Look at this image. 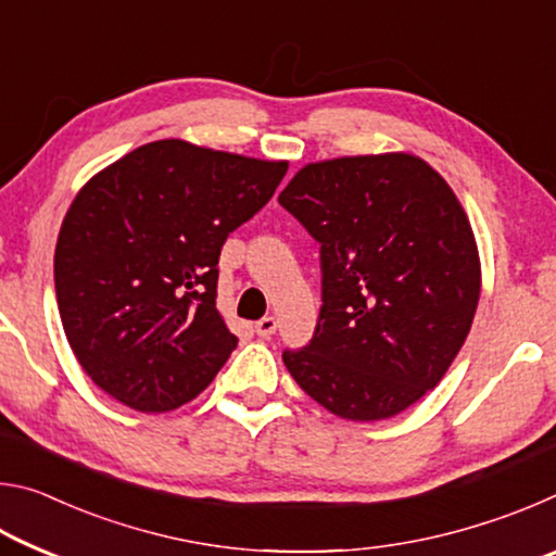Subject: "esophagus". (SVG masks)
Here are the masks:
<instances>
[{"label":"esophagus","instance_id":"1","mask_svg":"<svg viewBox=\"0 0 556 556\" xmlns=\"http://www.w3.org/2000/svg\"><path fill=\"white\" fill-rule=\"evenodd\" d=\"M277 318L275 316H265V318H260V321L255 324V333L260 336V338H269V336H275V331H277Z\"/></svg>","mask_w":556,"mask_h":556}]
</instances>
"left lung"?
Returning <instances> with one entry per match:
<instances>
[{"instance_id": "8db88e82", "label": "left lung", "mask_w": 556, "mask_h": 556, "mask_svg": "<svg viewBox=\"0 0 556 556\" xmlns=\"http://www.w3.org/2000/svg\"><path fill=\"white\" fill-rule=\"evenodd\" d=\"M321 244L312 341L281 353L336 417L378 421L444 378L481 296L473 230L448 184L412 154L308 164L279 193Z\"/></svg>"}]
</instances>
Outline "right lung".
I'll return each mask as SVG.
<instances>
[{
  "mask_svg": "<svg viewBox=\"0 0 556 556\" xmlns=\"http://www.w3.org/2000/svg\"><path fill=\"white\" fill-rule=\"evenodd\" d=\"M285 174L287 162L162 139L80 188L53 275L65 338L100 390L168 412L208 388L238 348L215 308L220 250Z\"/></svg>",
  "mask_w": 556,
  "mask_h": 556,
  "instance_id": "add662e5",
  "label": "right lung"
}]
</instances>
